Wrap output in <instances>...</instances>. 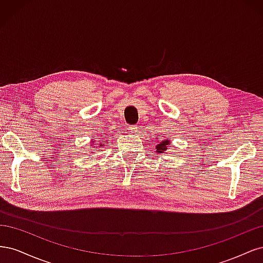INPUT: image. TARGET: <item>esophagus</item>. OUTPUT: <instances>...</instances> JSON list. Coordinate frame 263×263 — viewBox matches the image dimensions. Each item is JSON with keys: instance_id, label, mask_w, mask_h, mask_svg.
<instances>
[{"instance_id": "34e87169", "label": "esophagus", "mask_w": 263, "mask_h": 263, "mask_svg": "<svg viewBox=\"0 0 263 263\" xmlns=\"http://www.w3.org/2000/svg\"><path fill=\"white\" fill-rule=\"evenodd\" d=\"M128 130L130 134H138L139 133V127L137 126H129Z\"/></svg>"}]
</instances>
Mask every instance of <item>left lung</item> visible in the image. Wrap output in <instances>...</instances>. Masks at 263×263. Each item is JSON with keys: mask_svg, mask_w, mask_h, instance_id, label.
I'll list each match as a JSON object with an SVG mask.
<instances>
[{"mask_svg": "<svg viewBox=\"0 0 263 263\" xmlns=\"http://www.w3.org/2000/svg\"><path fill=\"white\" fill-rule=\"evenodd\" d=\"M169 145H170V140H161L159 144L156 145V153H159V154L164 153V151L168 149Z\"/></svg>", "mask_w": 263, "mask_h": 263, "instance_id": "1", "label": "left lung"}]
</instances>
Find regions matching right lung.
I'll return each mask as SVG.
<instances>
[{
  "label": "right lung",
  "instance_id": "obj_1",
  "mask_svg": "<svg viewBox=\"0 0 263 263\" xmlns=\"http://www.w3.org/2000/svg\"><path fill=\"white\" fill-rule=\"evenodd\" d=\"M102 146H104V144H102V145H100V147H102Z\"/></svg>",
  "mask_w": 263,
  "mask_h": 263
}]
</instances>
